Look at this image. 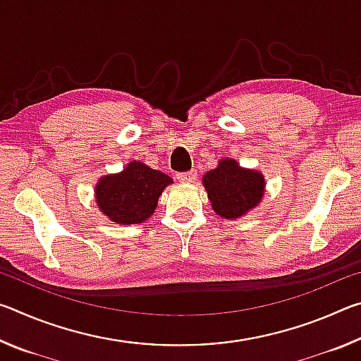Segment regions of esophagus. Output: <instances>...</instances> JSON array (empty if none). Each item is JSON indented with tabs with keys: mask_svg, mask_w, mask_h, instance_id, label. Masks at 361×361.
Wrapping results in <instances>:
<instances>
[{
	"mask_svg": "<svg viewBox=\"0 0 361 361\" xmlns=\"http://www.w3.org/2000/svg\"><path fill=\"white\" fill-rule=\"evenodd\" d=\"M197 178V173L191 170V172H183V173H176V180L180 183H194V180Z\"/></svg>",
	"mask_w": 361,
	"mask_h": 361,
	"instance_id": "34e87169",
	"label": "esophagus"
}]
</instances>
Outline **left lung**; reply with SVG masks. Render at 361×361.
<instances>
[{"label":"left lung","instance_id":"8db88e82","mask_svg":"<svg viewBox=\"0 0 361 361\" xmlns=\"http://www.w3.org/2000/svg\"><path fill=\"white\" fill-rule=\"evenodd\" d=\"M202 185L216 215L235 219L261 202L266 181L261 172L243 169L234 159H221L216 169L204 175Z\"/></svg>","mask_w":361,"mask_h":361}]
</instances>
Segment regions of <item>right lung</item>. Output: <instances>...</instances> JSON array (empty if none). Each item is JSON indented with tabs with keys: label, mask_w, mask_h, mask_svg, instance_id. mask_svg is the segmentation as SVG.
I'll return each mask as SVG.
<instances>
[{
	"label": "right lung",
	"mask_w": 361,
	"mask_h": 361,
	"mask_svg": "<svg viewBox=\"0 0 361 361\" xmlns=\"http://www.w3.org/2000/svg\"><path fill=\"white\" fill-rule=\"evenodd\" d=\"M172 183L169 175L132 161L122 172L99 180L95 186L97 205L118 224L143 223L154 213L159 195Z\"/></svg>",
	"instance_id": "right-lung-1"
}]
</instances>
